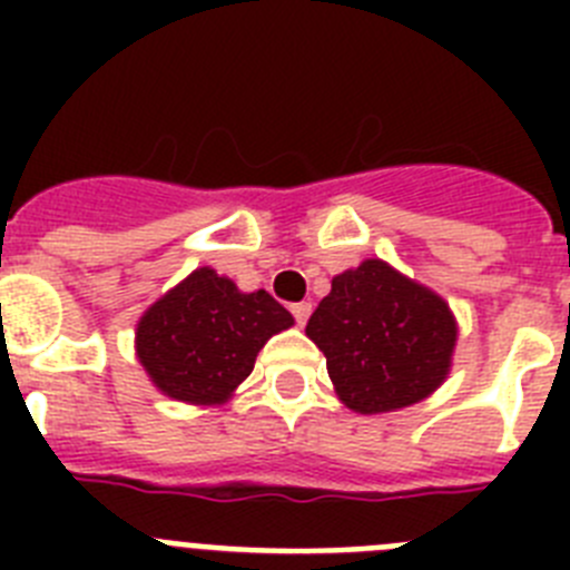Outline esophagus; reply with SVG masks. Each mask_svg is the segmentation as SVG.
Segmentation results:
<instances>
[{"mask_svg":"<svg viewBox=\"0 0 570 570\" xmlns=\"http://www.w3.org/2000/svg\"><path fill=\"white\" fill-rule=\"evenodd\" d=\"M291 314H294L296 325H305L311 316V302H294V305H291Z\"/></svg>","mask_w":570,"mask_h":570,"instance_id":"1","label":"esophagus"}]
</instances>
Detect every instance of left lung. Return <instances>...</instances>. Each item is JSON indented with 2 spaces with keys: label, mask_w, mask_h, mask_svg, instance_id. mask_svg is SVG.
<instances>
[{
  "label": "left lung",
  "mask_w": 570,
  "mask_h": 570,
  "mask_svg": "<svg viewBox=\"0 0 570 570\" xmlns=\"http://www.w3.org/2000/svg\"><path fill=\"white\" fill-rule=\"evenodd\" d=\"M336 394L360 414L414 405L442 385L456 325L445 302L380 259L334 276L331 294L311 314Z\"/></svg>",
  "instance_id": "obj_1"
}]
</instances>
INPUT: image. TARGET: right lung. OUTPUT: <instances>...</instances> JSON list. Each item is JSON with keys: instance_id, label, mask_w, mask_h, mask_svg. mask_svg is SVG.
Masks as SVG:
<instances>
[{"instance_id": "obj_1", "label": "right lung", "mask_w": 570, "mask_h": 570, "mask_svg": "<svg viewBox=\"0 0 570 570\" xmlns=\"http://www.w3.org/2000/svg\"><path fill=\"white\" fill-rule=\"evenodd\" d=\"M291 325L294 316L268 291L242 294L216 271L199 268L150 305L136 328V351L163 394L214 405L254 371L262 345Z\"/></svg>"}]
</instances>
